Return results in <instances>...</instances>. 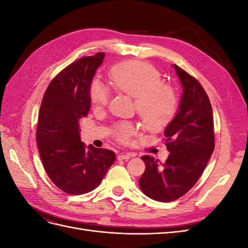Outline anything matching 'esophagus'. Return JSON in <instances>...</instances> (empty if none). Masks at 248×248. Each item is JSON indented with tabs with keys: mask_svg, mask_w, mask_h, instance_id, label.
<instances>
[{
	"mask_svg": "<svg viewBox=\"0 0 248 248\" xmlns=\"http://www.w3.org/2000/svg\"><path fill=\"white\" fill-rule=\"evenodd\" d=\"M133 155L130 154V153H126V154H121L118 156V159L119 160H128L129 158H131Z\"/></svg>",
	"mask_w": 248,
	"mask_h": 248,
	"instance_id": "34e87169",
	"label": "esophagus"
}]
</instances>
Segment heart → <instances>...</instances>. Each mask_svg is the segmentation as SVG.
Listing matches in <instances>:
<instances>
[{
	"mask_svg": "<svg viewBox=\"0 0 248 248\" xmlns=\"http://www.w3.org/2000/svg\"><path fill=\"white\" fill-rule=\"evenodd\" d=\"M109 78L115 90L136 99L138 114L148 131L161 130L174 118L178 103L176 92L172 87L161 81V73L153 65L140 61L119 64L111 69ZM108 97L107 88L98 79H94L90 86L93 106H106ZM134 132L136 127L130 123L118 127V136L123 140Z\"/></svg>",
	"mask_w": 248,
	"mask_h": 248,
	"instance_id": "heart-1",
	"label": "heart"
}]
</instances>
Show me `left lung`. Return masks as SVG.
<instances>
[{"label":"left lung","instance_id":"1","mask_svg":"<svg viewBox=\"0 0 248 248\" xmlns=\"http://www.w3.org/2000/svg\"><path fill=\"white\" fill-rule=\"evenodd\" d=\"M183 89L174 119L164 129L170 155L164 163L150 155L139 184L147 197L158 202L175 201L190 190L204 171L214 150L212 107L200 82L172 65Z\"/></svg>","mask_w":248,"mask_h":248}]
</instances>
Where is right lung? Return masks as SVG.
I'll return each instance as SVG.
<instances>
[{
  "label": "right lung",
  "instance_id": "obj_1",
  "mask_svg": "<svg viewBox=\"0 0 248 248\" xmlns=\"http://www.w3.org/2000/svg\"><path fill=\"white\" fill-rule=\"evenodd\" d=\"M104 56L98 52L66 67L41 102L36 136L41 161L54 184L69 194L94 190L116 159L110 150L86 147L79 137V120L91 108L90 86Z\"/></svg>",
  "mask_w": 248,
  "mask_h": 248
}]
</instances>
